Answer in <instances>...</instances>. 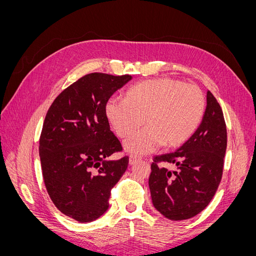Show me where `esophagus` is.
<instances>
[{
	"label": "esophagus",
	"instance_id": "obj_1",
	"mask_svg": "<svg viewBox=\"0 0 256 256\" xmlns=\"http://www.w3.org/2000/svg\"><path fill=\"white\" fill-rule=\"evenodd\" d=\"M140 160H141V157L134 156V154H131V156L129 157V164L130 166H134V164H136V162H138Z\"/></svg>",
	"mask_w": 256,
	"mask_h": 256
}]
</instances>
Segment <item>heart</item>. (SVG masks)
I'll return each mask as SVG.
<instances>
[{
    "mask_svg": "<svg viewBox=\"0 0 256 256\" xmlns=\"http://www.w3.org/2000/svg\"><path fill=\"white\" fill-rule=\"evenodd\" d=\"M106 115L115 134L126 138L124 143L131 154H150L162 145L176 147L188 141L198 128L205 113L203 92L194 85L160 78L138 82L129 88L125 99L110 98Z\"/></svg>",
    "mask_w": 256,
    "mask_h": 256,
    "instance_id": "obj_1",
    "label": "heart"
}]
</instances>
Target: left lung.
<instances>
[{"label":"left lung","instance_id":"1","mask_svg":"<svg viewBox=\"0 0 256 256\" xmlns=\"http://www.w3.org/2000/svg\"><path fill=\"white\" fill-rule=\"evenodd\" d=\"M207 106L198 128L177 150L156 156L148 184L154 208L166 218L187 220L210 203L219 187L226 150V125L219 102L207 92ZM175 164L170 172L160 166Z\"/></svg>","mask_w":256,"mask_h":256}]
</instances>
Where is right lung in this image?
I'll use <instances>...</instances> for the list:
<instances>
[{"mask_svg": "<svg viewBox=\"0 0 256 256\" xmlns=\"http://www.w3.org/2000/svg\"><path fill=\"white\" fill-rule=\"evenodd\" d=\"M129 74H85L54 99L40 138L46 189L60 212L92 222L109 208L111 189L126 172L129 158L109 160L122 152L110 130L106 104L129 82Z\"/></svg>", "mask_w": 256, "mask_h": 256, "instance_id": "add662e5", "label": "right lung"}]
</instances>
